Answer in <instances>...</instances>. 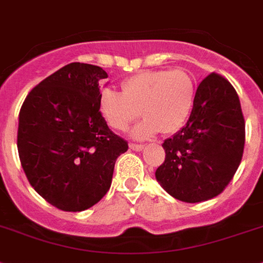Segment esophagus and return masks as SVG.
I'll return each instance as SVG.
<instances>
[{"mask_svg": "<svg viewBox=\"0 0 263 263\" xmlns=\"http://www.w3.org/2000/svg\"><path fill=\"white\" fill-rule=\"evenodd\" d=\"M129 148L134 149V151H142V149L144 148V145H143V144H135V143H131V144H129Z\"/></svg>", "mask_w": 263, "mask_h": 263, "instance_id": "34e87169", "label": "esophagus"}]
</instances>
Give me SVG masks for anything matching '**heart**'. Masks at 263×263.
Instances as JSON below:
<instances>
[{
  "label": "heart",
  "instance_id": "1",
  "mask_svg": "<svg viewBox=\"0 0 263 263\" xmlns=\"http://www.w3.org/2000/svg\"><path fill=\"white\" fill-rule=\"evenodd\" d=\"M195 90L187 70H145L125 79L121 92L101 90L99 108L115 131H125L142 114L144 119L134 128V138H151L159 131L167 135L184 125L193 111Z\"/></svg>",
  "mask_w": 263,
  "mask_h": 263
}]
</instances>
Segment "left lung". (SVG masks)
<instances>
[{"mask_svg": "<svg viewBox=\"0 0 263 263\" xmlns=\"http://www.w3.org/2000/svg\"><path fill=\"white\" fill-rule=\"evenodd\" d=\"M162 145L165 158L155 176L170 195L187 203L219 195L243 155L245 119L237 90L223 76L209 74L196 89L186 125Z\"/></svg>", "mask_w": 263, "mask_h": 263, "instance_id": "left-lung-1", "label": "left lung"}]
</instances>
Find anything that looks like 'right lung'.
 <instances>
[{
  "instance_id": "obj_1",
  "label": "right lung",
  "mask_w": 263,
  "mask_h": 263,
  "mask_svg": "<svg viewBox=\"0 0 263 263\" xmlns=\"http://www.w3.org/2000/svg\"><path fill=\"white\" fill-rule=\"evenodd\" d=\"M103 68L70 63L44 79L20 109L17 148L30 186L63 211H84L111 187L128 143L99 108Z\"/></svg>"
}]
</instances>
